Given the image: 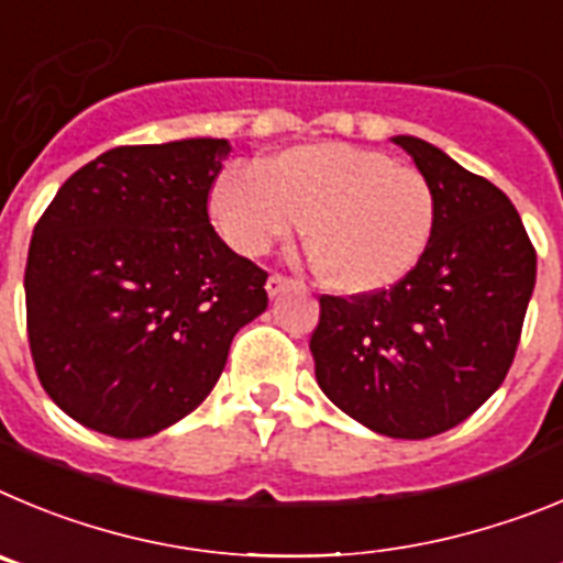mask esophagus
<instances>
[{"mask_svg":"<svg viewBox=\"0 0 563 563\" xmlns=\"http://www.w3.org/2000/svg\"><path fill=\"white\" fill-rule=\"evenodd\" d=\"M291 286L294 280H288V277L283 275H269V280H266V291H269V297H280V294L288 291Z\"/></svg>","mask_w":563,"mask_h":563,"instance_id":"obj_1","label":"esophagus"}]
</instances>
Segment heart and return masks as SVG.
<instances>
[{
  "instance_id": "1",
  "label": "heart",
  "mask_w": 563,
  "mask_h": 563,
  "mask_svg": "<svg viewBox=\"0 0 563 563\" xmlns=\"http://www.w3.org/2000/svg\"><path fill=\"white\" fill-rule=\"evenodd\" d=\"M210 212L221 238L246 257L266 255L306 224L325 286L351 297L401 283L438 224L427 176L351 143L294 145L257 168L230 165L212 181Z\"/></svg>"
}]
</instances>
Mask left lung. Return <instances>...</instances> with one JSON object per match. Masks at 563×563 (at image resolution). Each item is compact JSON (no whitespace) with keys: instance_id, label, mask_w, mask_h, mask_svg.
Returning a JSON list of instances; mask_svg holds the SVG:
<instances>
[{"instance_id":"obj_1","label":"left lung","mask_w":563,"mask_h":563,"mask_svg":"<svg viewBox=\"0 0 563 563\" xmlns=\"http://www.w3.org/2000/svg\"><path fill=\"white\" fill-rule=\"evenodd\" d=\"M438 201L432 244L401 283L319 297L317 384L362 427L423 440L463 423L508 376L536 286V250L508 196L398 134Z\"/></svg>"}]
</instances>
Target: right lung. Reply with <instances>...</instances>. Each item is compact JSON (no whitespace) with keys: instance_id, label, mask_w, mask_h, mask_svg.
<instances>
[{"instance_id":"obj_1","label":"right lung","mask_w":563,"mask_h":563,"mask_svg":"<svg viewBox=\"0 0 563 563\" xmlns=\"http://www.w3.org/2000/svg\"><path fill=\"white\" fill-rule=\"evenodd\" d=\"M230 151L212 136L111 148L35 224L30 353L49 398L84 427L123 440L174 427L216 387L232 336L269 306L266 272L207 216Z\"/></svg>"}]
</instances>
